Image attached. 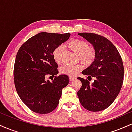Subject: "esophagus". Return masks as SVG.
Listing matches in <instances>:
<instances>
[{"label":"esophagus","mask_w":132,"mask_h":132,"mask_svg":"<svg viewBox=\"0 0 132 132\" xmlns=\"http://www.w3.org/2000/svg\"><path fill=\"white\" fill-rule=\"evenodd\" d=\"M69 81H73L74 79H76V78L75 77L72 76H69Z\"/></svg>","instance_id":"34e87169"}]
</instances>
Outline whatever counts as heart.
I'll use <instances>...</instances> for the list:
<instances>
[{
  "label": "heart",
  "mask_w": 132,
  "mask_h": 132,
  "mask_svg": "<svg viewBox=\"0 0 132 132\" xmlns=\"http://www.w3.org/2000/svg\"><path fill=\"white\" fill-rule=\"evenodd\" d=\"M69 46L79 56L81 61L85 64H90L95 57V50L92 46H89L88 43L80 39H73L69 43ZM64 46L60 45L54 48L53 51V57L54 61L60 64L61 62V53ZM82 69L81 64L64 65L60 68V72L64 75L75 76Z\"/></svg>",
  "instance_id": "b5f03b06"
}]
</instances>
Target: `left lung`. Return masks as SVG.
Masks as SVG:
<instances>
[{"mask_svg":"<svg viewBox=\"0 0 132 132\" xmlns=\"http://www.w3.org/2000/svg\"><path fill=\"white\" fill-rule=\"evenodd\" d=\"M94 48V61L82 71L89 77L95 78L92 85L87 79L78 78L82 86L78 92L81 105L91 112H99L113 102L122 88L124 68L122 57L116 47L106 38L92 33H80Z\"/></svg>","mask_w":132,"mask_h":132,"instance_id":"1","label":"left lung"}]
</instances>
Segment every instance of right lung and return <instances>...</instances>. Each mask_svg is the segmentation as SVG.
Masks as SVG:
<instances>
[{"mask_svg":"<svg viewBox=\"0 0 132 132\" xmlns=\"http://www.w3.org/2000/svg\"><path fill=\"white\" fill-rule=\"evenodd\" d=\"M69 33L41 32L25 42L16 53L13 79L22 102L34 112L45 114L56 108L62 89L69 83V77L58 73L53 57L56 47L66 42ZM47 75L56 76L52 82L44 79Z\"/></svg>","mask_w":132,"mask_h":132,"instance_id":"1","label":"right lung"}]
</instances>
